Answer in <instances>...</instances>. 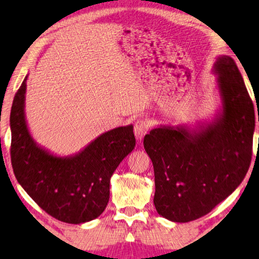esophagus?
Listing matches in <instances>:
<instances>
[{"label":"esophagus","instance_id":"obj_1","mask_svg":"<svg viewBox=\"0 0 259 259\" xmlns=\"http://www.w3.org/2000/svg\"><path fill=\"white\" fill-rule=\"evenodd\" d=\"M148 129H150V126H148V123L145 120H137L135 123V136L137 140H142L144 138V136H145L148 133Z\"/></svg>","mask_w":259,"mask_h":259}]
</instances>
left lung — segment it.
<instances>
[{
  "mask_svg": "<svg viewBox=\"0 0 259 259\" xmlns=\"http://www.w3.org/2000/svg\"><path fill=\"white\" fill-rule=\"evenodd\" d=\"M212 73L221 106L211 121L160 124L144 138L154 168L156 211L175 223L211 211L238 188L250 165L255 111L243 77L229 56L217 57Z\"/></svg>",
  "mask_w": 259,
  "mask_h": 259,
  "instance_id": "obj_1",
  "label": "left lung"
}]
</instances>
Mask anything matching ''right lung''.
I'll return each instance as SVG.
<instances>
[{
	"label": "right lung",
	"instance_id": "1",
	"mask_svg": "<svg viewBox=\"0 0 259 259\" xmlns=\"http://www.w3.org/2000/svg\"><path fill=\"white\" fill-rule=\"evenodd\" d=\"M10 114L11 163L17 181L46 212L68 224L99 217L109 199V182L136 146L134 125L104 133L73 155L59 156L35 142L25 115L26 81Z\"/></svg>",
	"mask_w": 259,
	"mask_h": 259
}]
</instances>
